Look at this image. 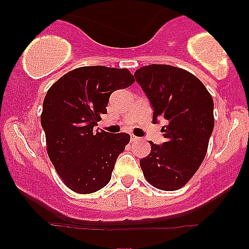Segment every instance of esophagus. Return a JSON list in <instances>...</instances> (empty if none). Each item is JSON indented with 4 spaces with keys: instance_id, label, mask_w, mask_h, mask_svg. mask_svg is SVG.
I'll return each mask as SVG.
<instances>
[{
    "instance_id": "1",
    "label": "esophagus",
    "mask_w": 249,
    "mask_h": 249,
    "mask_svg": "<svg viewBox=\"0 0 249 249\" xmlns=\"http://www.w3.org/2000/svg\"><path fill=\"white\" fill-rule=\"evenodd\" d=\"M138 141H139L138 137H136V136H133V134H131V142H138Z\"/></svg>"
}]
</instances>
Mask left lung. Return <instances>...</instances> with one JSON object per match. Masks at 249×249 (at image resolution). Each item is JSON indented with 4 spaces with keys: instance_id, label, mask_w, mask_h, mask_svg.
Returning <instances> with one entry per match:
<instances>
[{
    "instance_id": "1",
    "label": "left lung",
    "mask_w": 249,
    "mask_h": 249,
    "mask_svg": "<svg viewBox=\"0 0 249 249\" xmlns=\"http://www.w3.org/2000/svg\"><path fill=\"white\" fill-rule=\"evenodd\" d=\"M134 77L150 101L153 123L167 122L161 128L166 142H150V154L141 159L142 173L159 190H179L206 156L214 128L212 96L196 76L171 65L142 67Z\"/></svg>"
}]
</instances>
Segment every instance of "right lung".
Returning a JSON list of instances; mask_svg holds the SVG:
<instances>
[{
  "label": "right lung",
  "instance_id": "add662e5",
  "mask_svg": "<svg viewBox=\"0 0 249 249\" xmlns=\"http://www.w3.org/2000/svg\"><path fill=\"white\" fill-rule=\"evenodd\" d=\"M134 82L127 69L96 65L75 69L57 81L43 102L41 124L47 150L63 182L88 194L107 186L130 134L95 130L111 93Z\"/></svg>",
  "mask_w": 249,
  "mask_h": 249
}]
</instances>
